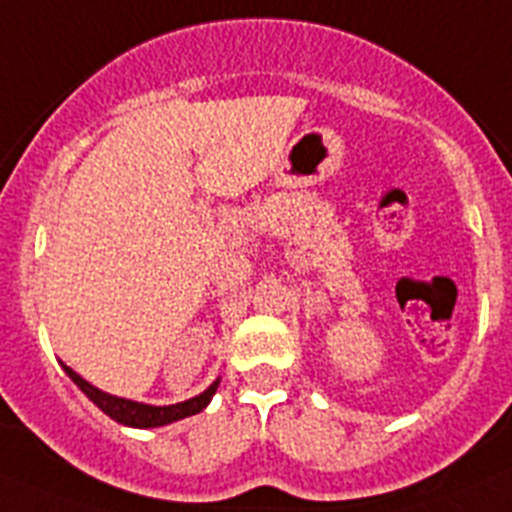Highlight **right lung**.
<instances>
[{"instance_id": "1", "label": "right lung", "mask_w": 512, "mask_h": 512, "mask_svg": "<svg viewBox=\"0 0 512 512\" xmlns=\"http://www.w3.org/2000/svg\"><path fill=\"white\" fill-rule=\"evenodd\" d=\"M63 372L74 379L76 387H79V390L84 392V395H87L104 415H110L112 420H117V423L122 425H130V428H158V425H169L174 423V420H182V418H189V415L202 413V410L210 405L212 395H215L217 390V384H220V379H217V382H212L202 395L192 397V400L156 408V405H146V402H135V400H125V397L107 395V392L97 390L94 384H89L84 377H79V374L66 364H63Z\"/></svg>"}]
</instances>
